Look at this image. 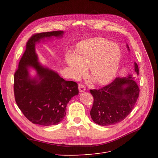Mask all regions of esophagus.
Returning a JSON list of instances; mask_svg holds the SVG:
<instances>
[{"mask_svg":"<svg viewBox=\"0 0 158 158\" xmlns=\"http://www.w3.org/2000/svg\"><path fill=\"white\" fill-rule=\"evenodd\" d=\"M85 90V87L84 86V85L82 84H80L79 85V91L80 92H84V91Z\"/></svg>","mask_w":158,"mask_h":158,"instance_id":"esophagus-1","label":"esophagus"}]
</instances>
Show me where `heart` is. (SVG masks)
<instances>
[{
  "instance_id": "obj_1",
  "label": "heart",
  "mask_w": 158,
  "mask_h": 158,
  "mask_svg": "<svg viewBox=\"0 0 158 158\" xmlns=\"http://www.w3.org/2000/svg\"><path fill=\"white\" fill-rule=\"evenodd\" d=\"M121 58V51L117 45L103 37H94L79 43L76 54L68 52L66 62L74 79L83 77L89 67V76L95 82L106 84L115 76Z\"/></svg>"
}]
</instances>
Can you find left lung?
I'll return each instance as SVG.
<instances>
[{"label": "left lung", "instance_id": "obj_1", "mask_svg": "<svg viewBox=\"0 0 158 158\" xmlns=\"http://www.w3.org/2000/svg\"><path fill=\"white\" fill-rule=\"evenodd\" d=\"M129 50V47L127 45ZM135 70L139 74L138 64ZM135 78L129 74L125 78H116L100 89H90L94 103L90 115L94 123L109 126L123 121L132 111L139 96L140 89Z\"/></svg>", "mask_w": 158, "mask_h": 158}]
</instances>
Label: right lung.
Masks as SVG:
<instances>
[{
    "label": "right lung",
    "instance_id": "right-lung-1",
    "mask_svg": "<svg viewBox=\"0 0 158 158\" xmlns=\"http://www.w3.org/2000/svg\"><path fill=\"white\" fill-rule=\"evenodd\" d=\"M63 31L33 34L27 41L26 49L19 62L14 76V98L18 107L32 123L42 126L56 125L63 120L71 98L78 94V86L73 81H66L59 74L38 62L35 45L45 38L60 37ZM37 72L31 79L28 68Z\"/></svg>",
    "mask_w": 158,
    "mask_h": 158
}]
</instances>
